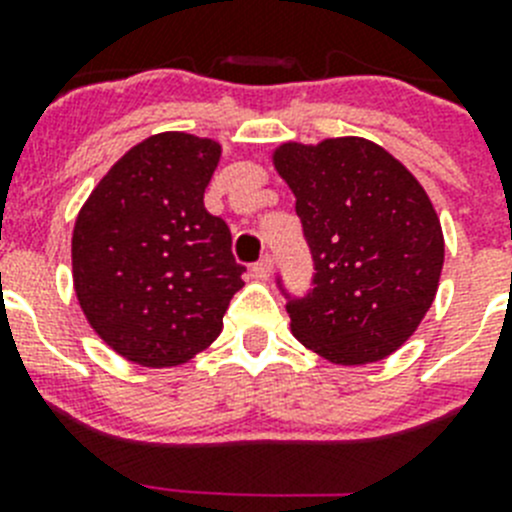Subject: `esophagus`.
<instances>
[{"instance_id": "34e87169", "label": "esophagus", "mask_w": 512, "mask_h": 512, "mask_svg": "<svg viewBox=\"0 0 512 512\" xmlns=\"http://www.w3.org/2000/svg\"><path fill=\"white\" fill-rule=\"evenodd\" d=\"M251 271H253V277H256V279H269L271 271H274V256H269V253H266L264 259L253 264Z\"/></svg>"}]
</instances>
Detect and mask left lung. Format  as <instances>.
<instances>
[{
  "label": "left lung",
  "mask_w": 512,
  "mask_h": 512,
  "mask_svg": "<svg viewBox=\"0 0 512 512\" xmlns=\"http://www.w3.org/2000/svg\"><path fill=\"white\" fill-rule=\"evenodd\" d=\"M271 161L315 261L312 292L287 302L292 333L330 364L387 359L436 300L443 230L433 202L392 153L356 135L289 140Z\"/></svg>",
  "instance_id": "1"
}]
</instances>
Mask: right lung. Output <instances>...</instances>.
Here are the masks:
<instances>
[{
  "label": "right lung",
  "instance_id": "1",
  "mask_svg": "<svg viewBox=\"0 0 512 512\" xmlns=\"http://www.w3.org/2000/svg\"><path fill=\"white\" fill-rule=\"evenodd\" d=\"M220 153L212 138L151 135L99 179L76 215V300L94 333L133 364H187L220 336L243 287L228 225L205 210Z\"/></svg>",
  "mask_w": 512,
  "mask_h": 512
}]
</instances>
